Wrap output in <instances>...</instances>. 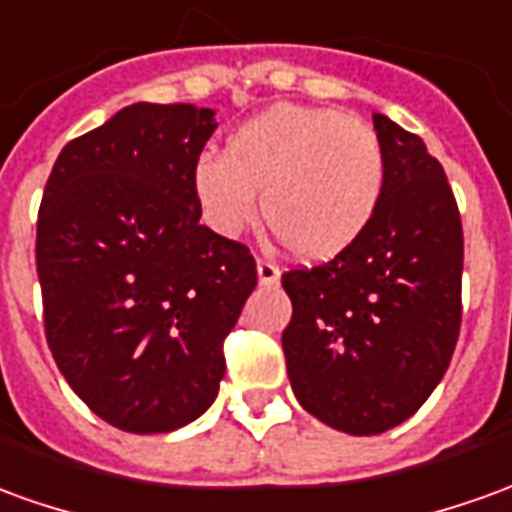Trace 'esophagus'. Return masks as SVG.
<instances>
[{"label":"esophagus","mask_w":512,"mask_h":512,"mask_svg":"<svg viewBox=\"0 0 512 512\" xmlns=\"http://www.w3.org/2000/svg\"><path fill=\"white\" fill-rule=\"evenodd\" d=\"M257 280L260 285H277L280 282V268L271 260H257Z\"/></svg>","instance_id":"34e87169"}]
</instances>
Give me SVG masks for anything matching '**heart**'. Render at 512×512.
I'll return each instance as SVG.
<instances>
[{
    "label": "heart",
    "mask_w": 512,
    "mask_h": 512,
    "mask_svg": "<svg viewBox=\"0 0 512 512\" xmlns=\"http://www.w3.org/2000/svg\"><path fill=\"white\" fill-rule=\"evenodd\" d=\"M196 205L224 238L263 219L299 260H332L363 238L385 194V152L366 121L330 107L274 105L235 127L224 155H199Z\"/></svg>",
    "instance_id": "b5f03b06"
}]
</instances>
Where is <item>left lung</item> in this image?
I'll list each match as a JSON object with an SVG mask.
<instances>
[{
	"label": "left lung",
	"instance_id": "8db88e82",
	"mask_svg": "<svg viewBox=\"0 0 512 512\" xmlns=\"http://www.w3.org/2000/svg\"><path fill=\"white\" fill-rule=\"evenodd\" d=\"M385 194L363 238L282 274L288 380L310 416L349 435L402 424L443 380L460 332L463 224L443 166L382 113Z\"/></svg>",
	"mask_w": 512,
	"mask_h": 512
}]
</instances>
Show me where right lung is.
<instances>
[{"instance_id": "1", "label": "right lung", "mask_w": 512, "mask_h": 512, "mask_svg": "<svg viewBox=\"0 0 512 512\" xmlns=\"http://www.w3.org/2000/svg\"><path fill=\"white\" fill-rule=\"evenodd\" d=\"M216 110L138 102L63 146L38 210L46 341L96 416L152 435L219 396L224 338L257 285L244 244L202 224L191 171Z\"/></svg>"}]
</instances>
